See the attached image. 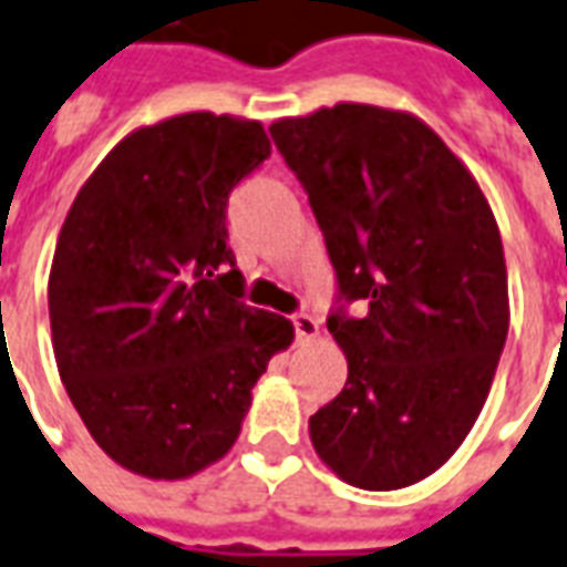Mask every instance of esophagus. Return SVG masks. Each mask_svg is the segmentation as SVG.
<instances>
[{
	"label": "esophagus",
	"instance_id": "34e87169",
	"mask_svg": "<svg viewBox=\"0 0 567 567\" xmlns=\"http://www.w3.org/2000/svg\"><path fill=\"white\" fill-rule=\"evenodd\" d=\"M292 329H296V338L299 340H310L319 334L317 319L308 317V313H296V317H292Z\"/></svg>",
	"mask_w": 567,
	"mask_h": 567
}]
</instances>
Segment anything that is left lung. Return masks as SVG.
<instances>
[{
  "label": "left lung",
  "instance_id": "obj_1",
  "mask_svg": "<svg viewBox=\"0 0 567 567\" xmlns=\"http://www.w3.org/2000/svg\"><path fill=\"white\" fill-rule=\"evenodd\" d=\"M268 134L338 278L326 326L349 373L310 415V442L352 487H410L466 440L508 338L496 218L470 169L410 113L322 106Z\"/></svg>",
  "mask_w": 567,
  "mask_h": 567
}]
</instances>
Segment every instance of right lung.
<instances>
[{"mask_svg":"<svg viewBox=\"0 0 567 567\" xmlns=\"http://www.w3.org/2000/svg\"><path fill=\"white\" fill-rule=\"evenodd\" d=\"M271 155L259 122L185 113L127 134L80 187L50 268L59 377L92 440L146 478L236 442L292 322L245 305L233 187Z\"/></svg>","mask_w":567,"mask_h":567,"instance_id":"right-lung-1","label":"right lung"}]
</instances>
